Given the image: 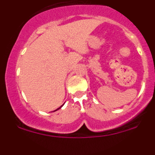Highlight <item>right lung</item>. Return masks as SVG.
Masks as SVG:
<instances>
[{
    "label": "right lung",
    "mask_w": 155,
    "mask_h": 155,
    "mask_svg": "<svg viewBox=\"0 0 155 155\" xmlns=\"http://www.w3.org/2000/svg\"><path fill=\"white\" fill-rule=\"evenodd\" d=\"M63 105H64V104H63V105H61V106H60V107H59V108H58V109H56V110H54V111H53V112H55V111H57V110H58V109H61V107H62Z\"/></svg>",
    "instance_id": "1"
}]
</instances>
